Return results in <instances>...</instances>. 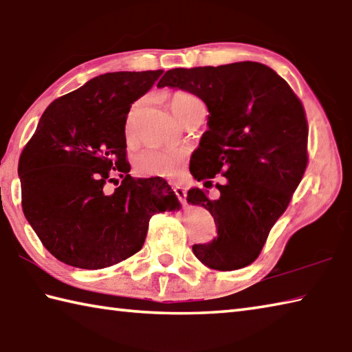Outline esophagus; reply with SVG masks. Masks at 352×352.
<instances>
[{"label":"esophagus","instance_id":"1","mask_svg":"<svg viewBox=\"0 0 352 352\" xmlns=\"http://www.w3.org/2000/svg\"><path fill=\"white\" fill-rule=\"evenodd\" d=\"M173 190L176 192V196L179 197V200H181L182 204H186V188L182 185V184H175Z\"/></svg>","mask_w":352,"mask_h":352}]
</instances>
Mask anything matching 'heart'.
<instances>
[{
    "label": "heart",
    "instance_id": "b5f03b06",
    "mask_svg": "<svg viewBox=\"0 0 352 352\" xmlns=\"http://www.w3.org/2000/svg\"><path fill=\"white\" fill-rule=\"evenodd\" d=\"M170 109L173 116L184 123L192 113L205 111V104L196 94L188 91H177L170 98ZM140 112V104H135L129 113L126 124V141L127 144L133 142V123ZM186 157L185 148H147L135 157V166L138 173L144 176H161L176 177L181 173L184 161Z\"/></svg>",
    "mask_w": 352,
    "mask_h": 352
}]
</instances>
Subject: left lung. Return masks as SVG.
<instances>
[{
    "mask_svg": "<svg viewBox=\"0 0 352 352\" xmlns=\"http://www.w3.org/2000/svg\"><path fill=\"white\" fill-rule=\"evenodd\" d=\"M202 98L210 117L190 162L197 181L221 175L211 200L191 188L186 200L202 205L217 226V239L195 245L205 266L235 270L261 254L270 229L283 216L308 164V124L298 96L274 69L258 62L175 68L161 77ZM212 185V184H211Z\"/></svg>",
    "mask_w": 352,
    "mask_h": 352,
    "instance_id": "left-lung-1",
    "label": "left lung"
}]
</instances>
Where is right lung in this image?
Returning a JSON list of instances; mask_svg holds the SVG:
<instances>
[{"label": "right lung", "instance_id": "add662e5", "mask_svg": "<svg viewBox=\"0 0 352 352\" xmlns=\"http://www.w3.org/2000/svg\"><path fill=\"white\" fill-rule=\"evenodd\" d=\"M161 74L106 73L56 98L19 156L24 216L68 266L97 270L126 260L144 245L153 214L181 208L164 179L129 175L126 157L127 113Z\"/></svg>", "mask_w": 352, "mask_h": 352}]
</instances>
